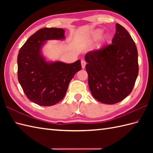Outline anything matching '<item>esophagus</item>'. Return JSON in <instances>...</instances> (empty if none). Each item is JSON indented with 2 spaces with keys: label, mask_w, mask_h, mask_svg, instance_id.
Returning <instances> with one entry per match:
<instances>
[{
  "label": "esophagus",
  "mask_w": 153,
  "mask_h": 153,
  "mask_svg": "<svg viewBox=\"0 0 153 153\" xmlns=\"http://www.w3.org/2000/svg\"><path fill=\"white\" fill-rule=\"evenodd\" d=\"M81 64H82V67L83 69H84V68H85V65H86V62L85 60H82V61H81Z\"/></svg>",
  "instance_id": "1"
}]
</instances>
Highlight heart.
Here are the masks:
<instances>
[{
	"label": "heart",
	"mask_w": 153,
	"mask_h": 153,
	"mask_svg": "<svg viewBox=\"0 0 153 153\" xmlns=\"http://www.w3.org/2000/svg\"><path fill=\"white\" fill-rule=\"evenodd\" d=\"M100 31H97L96 33H95V34L97 35H100Z\"/></svg>",
	"instance_id": "1"
}]
</instances>
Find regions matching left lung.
I'll use <instances>...</instances> for the list:
<instances>
[{
	"mask_svg": "<svg viewBox=\"0 0 153 153\" xmlns=\"http://www.w3.org/2000/svg\"><path fill=\"white\" fill-rule=\"evenodd\" d=\"M89 89L94 98L105 104L122 101L131 93L138 76V54L126 29L116 24L112 44L85 56Z\"/></svg>",
	"mask_w": 153,
	"mask_h": 153,
	"instance_id": "left-lung-1",
	"label": "left lung"
}]
</instances>
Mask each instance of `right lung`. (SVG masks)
<instances>
[{
    "label": "right lung",
    "mask_w": 153,
    "mask_h": 153,
    "mask_svg": "<svg viewBox=\"0 0 153 153\" xmlns=\"http://www.w3.org/2000/svg\"><path fill=\"white\" fill-rule=\"evenodd\" d=\"M61 28H43L28 39L18 55L19 83L27 98L40 106L56 105L63 99L74 75L82 69L81 61L71 64L48 61L43 54L49 40H64Z\"/></svg>",
    "instance_id": "right-lung-1"
}]
</instances>
